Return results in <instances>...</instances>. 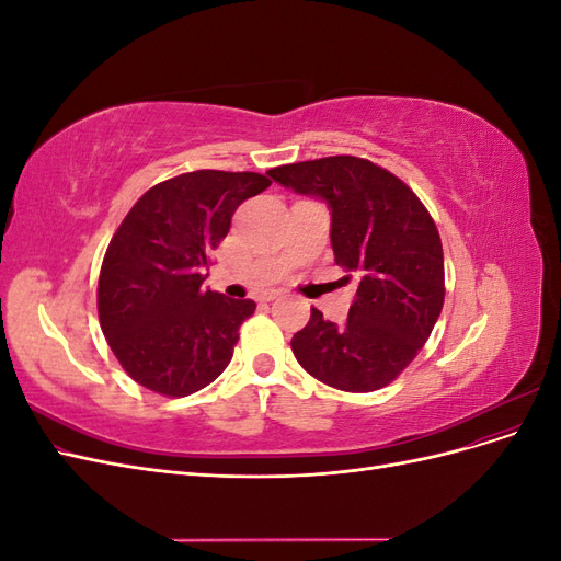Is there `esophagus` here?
Wrapping results in <instances>:
<instances>
[{"instance_id":"1","label":"esophagus","mask_w":561,"mask_h":561,"mask_svg":"<svg viewBox=\"0 0 561 561\" xmlns=\"http://www.w3.org/2000/svg\"><path fill=\"white\" fill-rule=\"evenodd\" d=\"M283 297V293L280 290H266V293H262L260 295V299L262 301H274V299H280Z\"/></svg>"}]
</instances>
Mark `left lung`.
Wrapping results in <instances>:
<instances>
[{
    "mask_svg": "<svg viewBox=\"0 0 561 561\" xmlns=\"http://www.w3.org/2000/svg\"><path fill=\"white\" fill-rule=\"evenodd\" d=\"M278 184L318 196L332 215L334 262L358 280L344 325L311 309L293 336L299 365L318 381L369 393L396 381L428 342L445 304L443 241L431 213L400 178L358 157L271 168Z\"/></svg>",
    "mask_w": 561,
    "mask_h": 561,
    "instance_id": "obj_1",
    "label": "left lung"
}]
</instances>
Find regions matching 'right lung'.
Wrapping results in <instances>:
<instances>
[{
    "label": "right lung",
    "instance_id": "right-lung-1",
    "mask_svg": "<svg viewBox=\"0 0 561 561\" xmlns=\"http://www.w3.org/2000/svg\"><path fill=\"white\" fill-rule=\"evenodd\" d=\"M268 184L260 173H184L151 186L118 225L100 268L98 318L133 381L184 398L222 375L254 301L203 290V280L236 208Z\"/></svg>",
    "mask_w": 561,
    "mask_h": 561
}]
</instances>
